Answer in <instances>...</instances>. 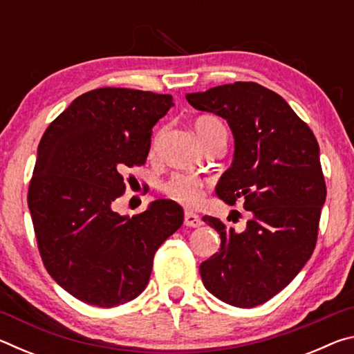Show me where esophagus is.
Here are the masks:
<instances>
[{"mask_svg": "<svg viewBox=\"0 0 354 354\" xmlns=\"http://www.w3.org/2000/svg\"><path fill=\"white\" fill-rule=\"evenodd\" d=\"M201 218H200V215H196V214H194V212H190V211H187L184 214V225L185 226H190V227H198V226H201Z\"/></svg>", "mask_w": 354, "mask_h": 354, "instance_id": "obj_1", "label": "esophagus"}]
</instances>
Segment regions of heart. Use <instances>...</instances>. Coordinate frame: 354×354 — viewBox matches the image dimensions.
Returning a JSON list of instances; mask_svg holds the SVG:
<instances>
[{
  "instance_id": "heart-1",
  "label": "heart",
  "mask_w": 354,
  "mask_h": 354,
  "mask_svg": "<svg viewBox=\"0 0 354 354\" xmlns=\"http://www.w3.org/2000/svg\"><path fill=\"white\" fill-rule=\"evenodd\" d=\"M195 129L196 133H198L201 142H205L207 139V136L212 133L226 134L225 124L221 123L218 118L209 117V115L200 117L196 120ZM159 139H160V133L154 136V139L151 142V153H154L156 149H158ZM162 192L173 201L181 203L184 206L195 207L201 205L203 198H205L206 183L198 176L190 175V173H175V175H171L162 184Z\"/></svg>"
}]
</instances>
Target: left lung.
<instances>
[{"mask_svg": "<svg viewBox=\"0 0 354 354\" xmlns=\"http://www.w3.org/2000/svg\"><path fill=\"white\" fill-rule=\"evenodd\" d=\"M185 98L230 124L234 160L215 192L250 212L242 232L203 217L221 239L218 253L201 262L203 284L231 306H259L314 253L326 198L319 142L286 100L261 84H225Z\"/></svg>", "mask_w": 354, "mask_h": 354, "instance_id": "1", "label": "left lung"}]
</instances>
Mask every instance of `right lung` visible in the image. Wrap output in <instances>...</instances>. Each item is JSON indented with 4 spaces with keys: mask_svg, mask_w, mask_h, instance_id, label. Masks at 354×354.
<instances>
[{
    "mask_svg": "<svg viewBox=\"0 0 354 354\" xmlns=\"http://www.w3.org/2000/svg\"><path fill=\"white\" fill-rule=\"evenodd\" d=\"M171 95L101 87L46 128L28 190L39 253L51 278L81 301L113 308L145 290L158 248L184 221L156 200L133 217L113 211L123 171L147 162L153 127Z\"/></svg>",
    "mask_w": 354,
    "mask_h": 354,
    "instance_id": "add662e5",
    "label": "right lung"
}]
</instances>
